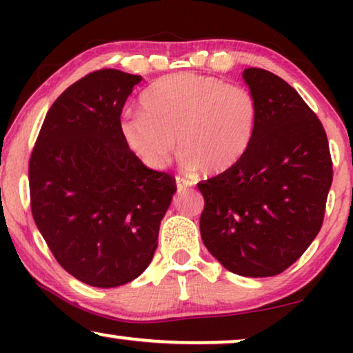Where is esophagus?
Returning a JSON list of instances; mask_svg holds the SVG:
<instances>
[{"label":"esophagus","mask_w":353,"mask_h":353,"mask_svg":"<svg viewBox=\"0 0 353 353\" xmlns=\"http://www.w3.org/2000/svg\"><path fill=\"white\" fill-rule=\"evenodd\" d=\"M175 183H176L178 190H185V188H190L191 186L190 181L185 180V178H180V176L175 178Z\"/></svg>","instance_id":"esophagus-1"}]
</instances>
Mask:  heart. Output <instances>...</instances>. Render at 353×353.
<instances>
[{
	"label": "heart",
	"mask_w": 353,
	"mask_h": 353,
	"mask_svg": "<svg viewBox=\"0 0 353 353\" xmlns=\"http://www.w3.org/2000/svg\"><path fill=\"white\" fill-rule=\"evenodd\" d=\"M141 108L143 112H123L119 130L130 151L152 170L167 165L176 137L186 170L220 175L248 152L259 119L249 90L197 74L154 81L141 96Z\"/></svg>",
	"instance_id": "1"
}]
</instances>
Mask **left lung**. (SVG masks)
I'll list each match as a JSON object with an SVG mask.
<instances>
[{"mask_svg": "<svg viewBox=\"0 0 353 353\" xmlns=\"http://www.w3.org/2000/svg\"><path fill=\"white\" fill-rule=\"evenodd\" d=\"M259 108L244 157L197 185L201 238L231 273L267 278L305 252L321 228L332 183L325 128L301 94L272 72H243Z\"/></svg>", "mask_w": 353, "mask_h": 353, "instance_id": "1", "label": "left lung"}]
</instances>
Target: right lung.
<instances>
[{"label":"right lung","mask_w":353,"mask_h":353,"mask_svg":"<svg viewBox=\"0 0 353 353\" xmlns=\"http://www.w3.org/2000/svg\"><path fill=\"white\" fill-rule=\"evenodd\" d=\"M143 80L103 69L70 85L48 110L28 165L32 214L67 273L117 288L151 263L175 180L127 148L119 122Z\"/></svg>","instance_id":"right-lung-1"}]
</instances>
